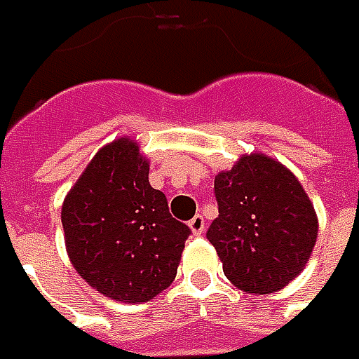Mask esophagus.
I'll list each match as a JSON object with an SVG mask.
<instances>
[{
  "mask_svg": "<svg viewBox=\"0 0 359 359\" xmlns=\"http://www.w3.org/2000/svg\"><path fill=\"white\" fill-rule=\"evenodd\" d=\"M189 228L194 231V236H201V233L205 231V219H203V215H194V217L189 219Z\"/></svg>",
  "mask_w": 359,
  "mask_h": 359,
  "instance_id": "34e87169",
  "label": "esophagus"
}]
</instances>
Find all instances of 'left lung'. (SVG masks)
Masks as SVG:
<instances>
[{
  "instance_id": "1",
  "label": "left lung",
  "mask_w": 359,
  "mask_h": 359,
  "mask_svg": "<svg viewBox=\"0 0 359 359\" xmlns=\"http://www.w3.org/2000/svg\"><path fill=\"white\" fill-rule=\"evenodd\" d=\"M217 217L208 240L224 273L248 294H273L310 259L318 217L296 175L262 154L215 175Z\"/></svg>"
}]
</instances>
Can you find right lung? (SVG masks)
<instances>
[{
    "instance_id": "right-lung-1",
    "label": "right lung",
    "mask_w": 359,
    "mask_h": 359,
    "mask_svg": "<svg viewBox=\"0 0 359 359\" xmlns=\"http://www.w3.org/2000/svg\"><path fill=\"white\" fill-rule=\"evenodd\" d=\"M137 144L102 147L62 208L67 254L77 273L116 302H147L163 292L191 229L170 214L165 194L149 186Z\"/></svg>"
}]
</instances>
